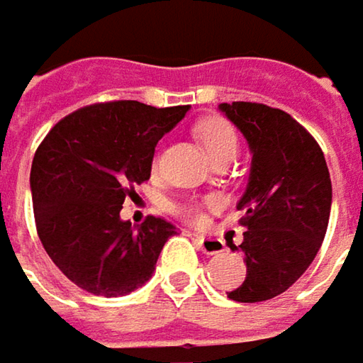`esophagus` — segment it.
<instances>
[{
	"mask_svg": "<svg viewBox=\"0 0 363 363\" xmlns=\"http://www.w3.org/2000/svg\"><path fill=\"white\" fill-rule=\"evenodd\" d=\"M191 237L195 239V243L199 245V249L208 255H216V253H222L226 245L222 239H214V237H206V235H199V233H191Z\"/></svg>",
	"mask_w": 363,
	"mask_h": 363,
	"instance_id": "1",
	"label": "esophagus"
}]
</instances>
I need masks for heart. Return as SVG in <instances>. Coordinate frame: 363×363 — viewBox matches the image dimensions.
Here are the masks:
<instances>
[{"instance_id":"1","label":"heart","mask_w":363,"mask_h":363,"mask_svg":"<svg viewBox=\"0 0 363 363\" xmlns=\"http://www.w3.org/2000/svg\"><path fill=\"white\" fill-rule=\"evenodd\" d=\"M197 137L201 139L203 147L208 149L210 157L218 160L222 155H235L237 149H239V137L233 128V124L220 116H212V118H206L197 124ZM214 206L216 201H210ZM179 214L189 218V220H195L199 222L203 218V210L199 203H182L179 206Z\"/></svg>"}]
</instances>
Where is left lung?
I'll return each mask as SVG.
<instances>
[{
  "mask_svg": "<svg viewBox=\"0 0 363 363\" xmlns=\"http://www.w3.org/2000/svg\"><path fill=\"white\" fill-rule=\"evenodd\" d=\"M251 151L247 189L237 208L247 228L237 247L247 277L228 293L233 301L255 303L284 293L313 262L324 241L333 184L324 153L291 116L264 104H220Z\"/></svg>",
  "mask_w": 363,
  "mask_h": 363,
  "instance_id": "obj_1",
  "label": "left lung"
}]
</instances>
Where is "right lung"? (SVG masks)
I'll list each match as a JSON object with an SVG mask.
<instances>
[{"mask_svg": "<svg viewBox=\"0 0 363 363\" xmlns=\"http://www.w3.org/2000/svg\"><path fill=\"white\" fill-rule=\"evenodd\" d=\"M189 106L95 104L60 120L30 168L37 233L51 262L86 293L122 297L143 286L177 226L120 218L133 184L151 177L157 141Z\"/></svg>", "mask_w": 363, "mask_h": 363, "instance_id": "add662e5", "label": "right lung"}]
</instances>
